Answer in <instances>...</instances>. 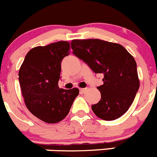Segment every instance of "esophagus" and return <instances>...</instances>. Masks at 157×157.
<instances>
[{
  "mask_svg": "<svg viewBox=\"0 0 157 157\" xmlns=\"http://www.w3.org/2000/svg\"><path fill=\"white\" fill-rule=\"evenodd\" d=\"M87 91H88V88H80V92L82 93V94H85V93H86Z\"/></svg>",
  "mask_w": 157,
  "mask_h": 157,
  "instance_id": "1",
  "label": "esophagus"
}]
</instances>
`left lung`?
I'll list each match as a JSON object with an SVG mask.
<instances>
[{
    "label": "left lung",
    "mask_w": 157,
    "mask_h": 157,
    "mask_svg": "<svg viewBox=\"0 0 157 157\" xmlns=\"http://www.w3.org/2000/svg\"><path fill=\"white\" fill-rule=\"evenodd\" d=\"M71 47L74 55L94 73L104 75V84L97 87L101 98L91 106L93 112L105 121L121 117L131 107L140 87L133 57L121 45L98 39L73 40Z\"/></svg>",
    "instance_id": "left-lung-1"
}]
</instances>
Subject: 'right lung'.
Wrapping results in <instances>:
<instances>
[{"instance_id": "obj_1", "label": "right lung", "mask_w": 157, "mask_h": 157, "mask_svg": "<svg viewBox=\"0 0 157 157\" xmlns=\"http://www.w3.org/2000/svg\"><path fill=\"white\" fill-rule=\"evenodd\" d=\"M70 45L59 41L28 52L19 70V82L26 108L49 124L61 121L69 114L79 90L59 88L61 63Z\"/></svg>"}]
</instances>
